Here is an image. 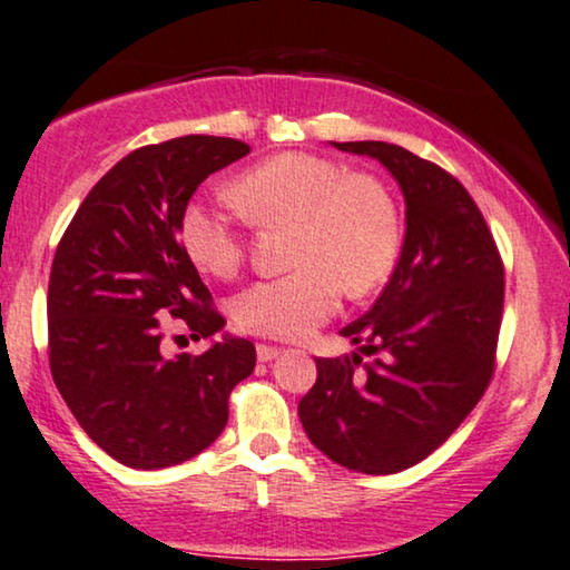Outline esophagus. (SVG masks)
<instances>
[{
  "instance_id": "1",
  "label": "esophagus",
  "mask_w": 570,
  "mask_h": 570,
  "mask_svg": "<svg viewBox=\"0 0 570 570\" xmlns=\"http://www.w3.org/2000/svg\"><path fill=\"white\" fill-rule=\"evenodd\" d=\"M255 354H258V362H274V358L282 354V348L268 346V343H258V346H255Z\"/></svg>"
}]
</instances>
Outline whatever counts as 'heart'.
<instances>
[{"mask_svg": "<svg viewBox=\"0 0 570 570\" xmlns=\"http://www.w3.org/2000/svg\"><path fill=\"white\" fill-rule=\"evenodd\" d=\"M232 206L190 202L180 216L183 250L196 268L232 278L247 255L245 227H292L294 271L237 294L235 323L266 338H304L338 309L341 294L374 292L400 247V216L390 190L335 159L284 151L239 173Z\"/></svg>", "mask_w": 570, "mask_h": 570, "instance_id": "1", "label": "heart"}]
</instances>
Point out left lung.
<instances>
[{"label":"left lung","mask_w":570,"mask_h":570,"mask_svg":"<svg viewBox=\"0 0 570 570\" xmlns=\"http://www.w3.org/2000/svg\"><path fill=\"white\" fill-rule=\"evenodd\" d=\"M333 147L380 159L392 173L405 196V243L372 309L341 331L374 358H317L299 419L335 464L392 475L442 446L491 384L503 261L454 175L397 144Z\"/></svg>","instance_id":"left-lung-1"}]
</instances>
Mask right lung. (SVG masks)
<instances>
[{
  "label": "right lung",
  "mask_w": 570,
  "mask_h": 570,
  "mask_svg": "<svg viewBox=\"0 0 570 570\" xmlns=\"http://www.w3.org/2000/svg\"><path fill=\"white\" fill-rule=\"evenodd\" d=\"M250 147L180 136L134 149L87 194L48 278V364L85 434L126 468L196 456L227 426L229 392L253 374L255 346L224 338L163 356V317L212 338L224 317L183 250L180 216L208 178Z\"/></svg>",
  "instance_id": "1"
}]
</instances>
